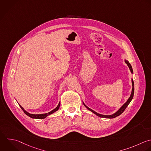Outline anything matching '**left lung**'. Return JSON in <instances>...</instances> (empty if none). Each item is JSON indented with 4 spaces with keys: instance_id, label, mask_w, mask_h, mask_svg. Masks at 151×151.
<instances>
[{
    "instance_id": "obj_1",
    "label": "left lung",
    "mask_w": 151,
    "mask_h": 151,
    "mask_svg": "<svg viewBox=\"0 0 151 151\" xmlns=\"http://www.w3.org/2000/svg\"><path fill=\"white\" fill-rule=\"evenodd\" d=\"M125 63L127 64V65H128V67H129V69H130L131 73H133L132 67L131 65L130 64V63H129V61L125 60ZM132 93H131V95H130V97H129V99L127 100V101L120 107V109L117 112H116L115 113H114L113 114H111V115H103V114H99V113H96V111H94V110H91V109H90L89 107H88L86 104H84V103H83V104H84V105L85 106V107H86L87 109H88L89 110H90V111H92L93 113H94L95 114H96L97 116H99V117H100L109 118V119H112V118L116 117L119 116L120 114H121L124 111V110L126 109V108L127 106L129 105V104L130 103V102L131 101V100H132V99H133V95H134V83H133V80H132Z\"/></svg>"
}]
</instances>
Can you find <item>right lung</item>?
<instances>
[{
  "label": "right lung",
  "instance_id": "right-lung-1",
  "mask_svg": "<svg viewBox=\"0 0 151 151\" xmlns=\"http://www.w3.org/2000/svg\"><path fill=\"white\" fill-rule=\"evenodd\" d=\"M19 106L21 107V108L22 109V110L24 111V112L27 116H28L29 117H31V118H34V119H44V118H45L46 117H47L48 115L52 114L53 113H54L55 111H57V110L59 109V107H60V102L59 103V104H58V105L57 106V107L55 109H54V110H52V111H51L50 112H49V113H48L41 114H31V113L27 112V111H25V110L24 109V108H23L20 104H19Z\"/></svg>",
  "mask_w": 151,
  "mask_h": 151
}]
</instances>
